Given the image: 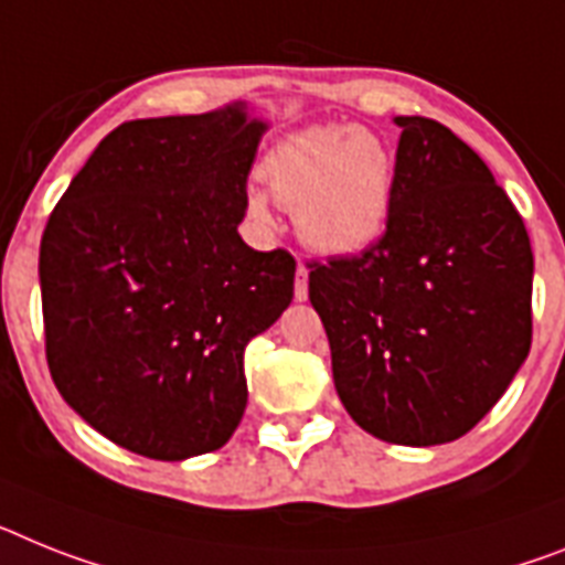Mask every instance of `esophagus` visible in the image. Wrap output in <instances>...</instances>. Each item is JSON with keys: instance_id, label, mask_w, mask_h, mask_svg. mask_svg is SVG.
I'll return each instance as SVG.
<instances>
[{"instance_id": "34e87169", "label": "esophagus", "mask_w": 565, "mask_h": 565, "mask_svg": "<svg viewBox=\"0 0 565 565\" xmlns=\"http://www.w3.org/2000/svg\"><path fill=\"white\" fill-rule=\"evenodd\" d=\"M296 301H307V267L298 264L296 269Z\"/></svg>"}]
</instances>
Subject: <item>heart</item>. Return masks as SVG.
Wrapping results in <instances>:
<instances>
[{"mask_svg":"<svg viewBox=\"0 0 565 565\" xmlns=\"http://www.w3.org/2000/svg\"><path fill=\"white\" fill-rule=\"evenodd\" d=\"M273 201L296 217L307 246L324 255H359L387 230L396 192V158L379 135L359 126H310L284 137L258 166ZM258 224H273L264 194L246 198Z\"/></svg>","mask_w":565,"mask_h":565,"instance_id":"b5f03b06","label":"heart"}]
</instances>
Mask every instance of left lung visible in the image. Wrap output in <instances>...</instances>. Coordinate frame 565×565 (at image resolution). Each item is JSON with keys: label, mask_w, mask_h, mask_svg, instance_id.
<instances>
[{"label": "left lung", "mask_w": 565, "mask_h": 565, "mask_svg": "<svg viewBox=\"0 0 565 565\" xmlns=\"http://www.w3.org/2000/svg\"><path fill=\"white\" fill-rule=\"evenodd\" d=\"M396 192L382 241L312 264L310 301L341 405L393 445L454 443L532 348L534 255L523 217L451 129L396 117Z\"/></svg>", "instance_id": "obj_1"}]
</instances>
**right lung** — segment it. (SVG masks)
Listing matches in <instances>:
<instances>
[{
	"label": "right lung",
	"mask_w": 565,
	"mask_h": 565,
	"mask_svg": "<svg viewBox=\"0 0 565 565\" xmlns=\"http://www.w3.org/2000/svg\"><path fill=\"white\" fill-rule=\"evenodd\" d=\"M267 120L246 103L122 122L51 212L40 290L51 379L94 430L180 462L230 443L246 344L292 301L296 260L238 235Z\"/></svg>",
	"instance_id": "right-lung-1"
}]
</instances>
